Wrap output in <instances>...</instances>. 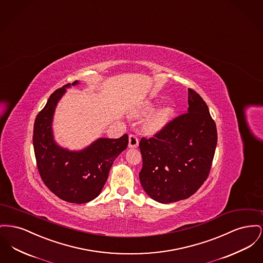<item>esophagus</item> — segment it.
<instances>
[{
	"mask_svg": "<svg viewBox=\"0 0 263 263\" xmlns=\"http://www.w3.org/2000/svg\"><path fill=\"white\" fill-rule=\"evenodd\" d=\"M128 146L130 148H135L138 146V138L135 135H130L128 137Z\"/></svg>",
	"mask_w": 263,
	"mask_h": 263,
	"instance_id": "obj_1",
	"label": "esophagus"
}]
</instances>
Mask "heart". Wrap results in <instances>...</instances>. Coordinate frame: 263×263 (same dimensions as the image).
I'll return each mask as SVG.
<instances>
[{
    "label": "heart",
    "mask_w": 263,
    "mask_h": 263,
    "mask_svg": "<svg viewBox=\"0 0 263 263\" xmlns=\"http://www.w3.org/2000/svg\"><path fill=\"white\" fill-rule=\"evenodd\" d=\"M174 111L170 107H165L161 109L160 111H157L153 117H152L151 122H149V126L152 129L157 130L163 127L164 125L171 120L173 117Z\"/></svg>",
    "instance_id": "heart-1"
}]
</instances>
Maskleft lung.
<instances>
[{"mask_svg": "<svg viewBox=\"0 0 263 263\" xmlns=\"http://www.w3.org/2000/svg\"><path fill=\"white\" fill-rule=\"evenodd\" d=\"M188 111L166 124L153 138H142L139 180L156 202L174 203L192 196L209 176L217 146V127L207 104L188 89Z\"/></svg>", "mask_w": 263, "mask_h": 263, "instance_id": "left-lung-1", "label": "left lung"}]
</instances>
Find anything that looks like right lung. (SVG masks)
Here are the masks:
<instances>
[{
    "label": "right lung",
    "instance_id": "right-lung-1",
    "mask_svg": "<svg viewBox=\"0 0 263 263\" xmlns=\"http://www.w3.org/2000/svg\"><path fill=\"white\" fill-rule=\"evenodd\" d=\"M78 81L72 85H77ZM70 83L57 89L35 118L33 149L36 165L46 187L63 201L84 204L101 193L112 162L124 152L128 137L99 138L79 152H70L56 144L52 134V119L56 105Z\"/></svg>",
    "mask_w": 263,
    "mask_h": 263
}]
</instances>
